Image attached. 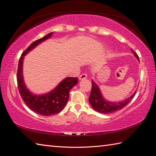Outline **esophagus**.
Segmentation results:
<instances>
[{"label":"esophagus","mask_w":156,"mask_h":156,"mask_svg":"<svg viewBox=\"0 0 156 156\" xmlns=\"http://www.w3.org/2000/svg\"><path fill=\"white\" fill-rule=\"evenodd\" d=\"M87 78V74H82L80 76H79V80H85L86 78Z\"/></svg>","instance_id":"34e87169"}]
</instances>
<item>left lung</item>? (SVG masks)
<instances>
[{"mask_svg":"<svg viewBox=\"0 0 156 156\" xmlns=\"http://www.w3.org/2000/svg\"><path fill=\"white\" fill-rule=\"evenodd\" d=\"M131 51L135 57L137 59V60L140 61L136 53L132 49ZM135 92H136V91H135L134 93L131 97H129L124 101L119 102H111L107 101V99H105L103 97V95L102 94L100 88H99L97 84L95 83L94 80H92V89L88 101L94 111L102 114H110L121 110V108L129 104V102L133 98Z\"/></svg>","mask_w":156,"mask_h":156,"instance_id":"1","label":"left lung"}]
</instances>
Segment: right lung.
Listing matches in <instances>:
<instances>
[{
	"instance_id": "add662e5",
	"label": "right lung",
	"mask_w": 156,
	"mask_h": 156,
	"mask_svg": "<svg viewBox=\"0 0 156 156\" xmlns=\"http://www.w3.org/2000/svg\"><path fill=\"white\" fill-rule=\"evenodd\" d=\"M53 34V32L50 33L33 42L23 53L19 61L16 76L19 93L23 101L31 111L44 116H51L60 112L68 101L69 90L78 83V78L67 77L59 82L53 90L43 94H34L27 88L23 72L24 57L38 45L50 38Z\"/></svg>"
}]
</instances>
